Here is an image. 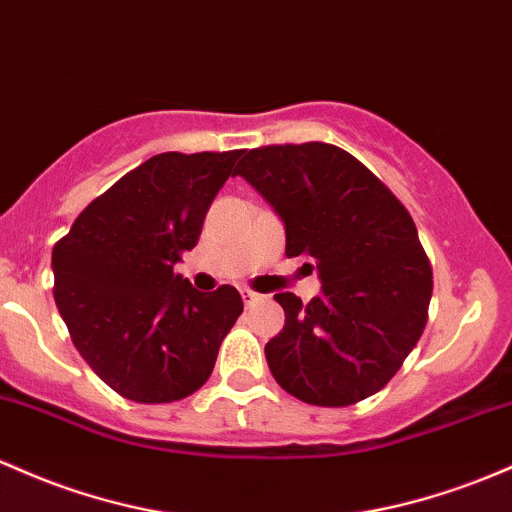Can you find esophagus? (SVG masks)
<instances>
[{
    "instance_id": "obj_1",
    "label": "esophagus",
    "mask_w": 512,
    "mask_h": 512,
    "mask_svg": "<svg viewBox=\"0 0 512 512\" xmlns=\"http://www.w3.org/2000/svg\"><path fill=\"white\" fill-rule=\"evenodd\" d=\"M240 294H243V301L247 303V306L262 299V294H255V291H250V289H243V291H240Z\"/></svg>"
}]
</instances>
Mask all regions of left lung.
<instances>
[{"mask_svg": "<svg viewBox=\"0 0 512 512\" xmlns=\"http://www.w3.org/2000/svg\"><path fill=\"white\" fill-rule=\"evenodd\" d=\"M235 174L282 218L286 257L323 282L308 303L274 294L286 316L265 345L277 384L328 408L384 389L428 323L432 267L411 213L338 145L245 150Z\"/></svg>", "mask_w": 512, "mask_h": 512, "instance_id": "8db88e82", "label": "left lung"}]
</instances>
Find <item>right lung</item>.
<instances>
[{"mask_svg":"<svg viewBox=\"0 0 512 512\" xmlns=\"http://www.w3.org/2000/svg\"><path fill=\"white\" fill-rule=\"evenodd\" d=\"M240 153L150 157L97 196L53 247L55 306L84 362L123 398L192 396L243 313L235 286L204 294L174 274Z\"/></svg>","mask_w":512,"mask_h":512,"instance_id":"add662e5","label":"right lung"}]
</instances>
